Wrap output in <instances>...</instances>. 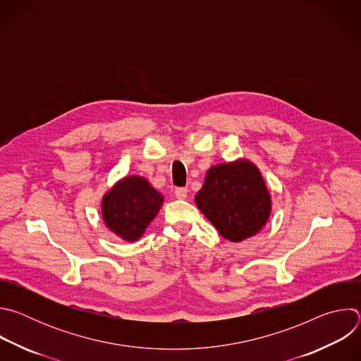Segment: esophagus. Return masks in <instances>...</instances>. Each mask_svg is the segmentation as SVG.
Wrapping results in <instances>:
<instances>
[{
	"mask_svg": "<svg viewBox=\"0 0 361 361\" xmlns=\"http://www.w3.org/2000/svg\"><path fill=\"white\" fill-rule=\"evenodd\" d=\"M174 194H176V197H177L178 200H184V198L187 197V188H184V187H177V188L174 190Z\"/></svg>",
	"mask_w": 361,
	"mask_h": 361,
	"instance_id": "1",
	"label": "esophagus"
}]
</instances>
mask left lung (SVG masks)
Instances as JSON below:
<instances>
[{
	"label": "left lung",
	"mask_w": 361,
	"mask_h": 361,
	"mask_svg": "<svg viewBox=\"0 0 361 361\" xmlns=\"http://www.w3.org/2000/svg\"><path fill=\"white\" fill-rule=\"evenodd\" d=\"M195 204L217 231L234 243L259 233L271 210L260 171L247 161L212 167Z\"/></svg>",
	"instance_id": "left-lung-1"
}]
</instances>
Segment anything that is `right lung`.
Wrapping results in <instances>:
<instances>
[{"mask_svg":"<svg viewBox=\"0 0 361 361\" xmlns=\"http://www.w3.org/2000/svg\"><path fill=\"white\" fill-rule=\"evenodd\" d=\"M163 204V195L141 177H126L102 200L107 227L127 241L138 240Z\"/></svg>","mask_w":361,"mask_h":361,"instance_id":"right-lung-1","label":"right lung"}]
</instances>
